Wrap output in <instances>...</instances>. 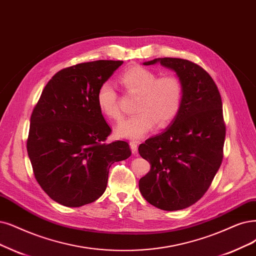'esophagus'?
Returning a JSON list of instances; mask_svg holds the SVG:
<instances>
[{"mask_svg":"<svg viewBox=\"0 0 256 256\" xmlns=\"http://www.w3.org/2000/svg\"><path fill=\"white\" fill-rule=\"evenodd\" d=\"M130 146L132 153H136L137 152V142H135V141H130Z\"/></svg>","mask_w":256,"mask_h":256,"instance_id":"1","label":"esophagus"}]
</instances>
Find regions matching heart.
Wrapping results in <instances>:
<instances>
[{
  "mask_svg": "<svg viewBox=\"0 0 256 256\" xmlns=\"http://www.w3.org/2000/svg\"><path fill=\"white\" fill-rule=\"evenodd\" d=\"M119 81L128 94H138L135 103L137 114L122 120L115 128L120 138H142L155 128L157 123L160 126L168 124L180 110L184 85L177 74H166L158 77L156 72L135 65L123 72ZM96 102L103 116L110 120L121 118L118 94L110 82L101 83Z\"/></svg>",
  "mask_w": 256,
  "mask_h": 256,
  "instance_id": "b5f03b06",
  "label": "heart"
}]
</instances>
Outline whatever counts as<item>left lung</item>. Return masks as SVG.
Wrapping results in <instances>:
<instances>
[{"label":"left lung","instance_id":"left-lung-1","mask_svg":"<svg viewBox=\"0 0 256 256\" xmlns=\"http://www.w3.org/2000/svg\"><path fill=\"white\" fill-rule=\"evenodd\" d=\"M157 62L182 79L184 98L172 126L139 146L140 156L150 164L139 190L154 206L176 211L200 200L211 186L222 162L226 126L220 90L202 66L179 58L144 64Z\"/></svg>","mask_w":256,"mask_h":256}]
</instances>
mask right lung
<instances>
[{"mask_svg":"<svg viewBox=\"0 0 256 256\" xmlns=\"http://www.w3.org/2000/svg\"><path fill=\"white\" fill-rule=\"evenodd\" d=\"M123 61L98 60L56 72L30 117L27 153L38 184L65 206L90 204L104 193L114 162L130 156L128 144H106L110 128L96 102L101 83Z\"/></svg>","mask_w":256,"mask_h":256,"instance_id":"add662e5","label":"right lung"}]
</instances>
